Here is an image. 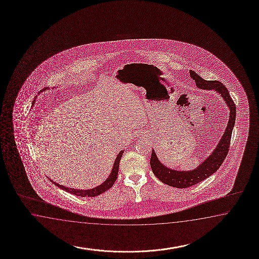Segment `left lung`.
Returning <instances> with one entry per match:
<instances>
[{
    "mask_svg": "<svg viewBox=\"0 0 259 259\" xmlns=\"http://www.w3.org/2000/svg\"><path fill=\"white\" fill-rule=\"evenodd\" d=\"M190 75L195 80L196 85L200 89L214 90L219 95H221L225 103L230 109V119L222 138L217 145V148L201 164H199V166L193 170L179 171L165 166L158 159L154 150H152L150 157V167L156 178L164 184L179 189L189 188L190 186L200 183L218 171V169L223 163L225 158L228 155L231 134L235 124V104L230 98V93L224 84L219 80H203L200 75L195 73L193 70H190Z\"/></svg>",
    "mask_w": 259,
    "mask_h": 259,
    "instance_id": "left-lung-1",
    "label": "left lung"
}]
</instances>
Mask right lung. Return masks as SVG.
<instances>
[{"mask_svg":"<svg viewBox=\"0 0 259 259\" xmlns=\"http://www.w3.org/2000/svg\"><path fill=\"white\" fill-rule=\"evenodd\" d=\"M46 88H45L44 90H41L40 92L42 91H46ZM35 99L32 102V105H34ZM124 150H121L120 151V153L116 157L115 161H114V164L112 166V170L110 172V175L109 176V178L106 179L104 181L103 183L101 185H99L98 187L94 188V189H90V190H77V189H72V188H67V187H64L62 185L58 184L56 182H54L52 179H50V181L54 183V185L58 186V188L62 189L65 191H68L69 193L73 194V195L80 196V197H95V196L100 195L101 193L105 192L106 190H109L113 184L115 183L116 179L118 177V172H119V165H120V161H121V156L123 153Z\"/></svg>","mask_w":259,"mask_h":259,"instance_id":"add662e5","label":"right lung"}]
</instances>
